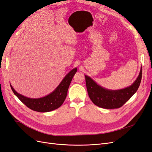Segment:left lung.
Listing matches in <instances>:
<instances>
[{
	"label": "left lung",
	"instance_id": "1",
	"mask_svg": "<svg viewBox=\"0 0 152 152\" xmlns=\"http://www.w3.org/2000/svg\"><path fill=\"white\" fill-rule=\"evenodd\" d=\"M142 68L136 80L131 86L119 90H109L98 85L87 75H85L87 93L93 103L99 107L107 109L118 108L125 104L137 91L140 85Z\"/></svg>",
	"mask_w": 152,
	"mask_h": 152
}]
</instances>
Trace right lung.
Returning <instances> with one entry per match:
<instances>
[{"instance_id": "1", "label": "right lung", "mask_w": 152, "mask_h": 152, "mask_svg": "<svg viewBox=\"0 0 152 152\" xmlns=\"http://www.w3.org/2000/svg\"><path fill=\"white\" fill-rule=\"evenodd\" d=\"M77 71V68L72 70L65 77L56 89L48 96L40 98H30L25 97V96L18 93L14 89L12 86L10 85L14 94L27 107L36 112H48L60 107L63 103L66 97L69 86H70L73 77Z\"/></svg>"}]
</instances>
